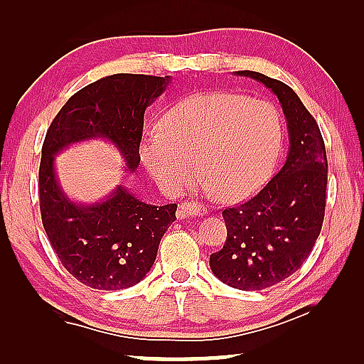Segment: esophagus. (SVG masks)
<instances>
[{"label":"esophagus","mask_w":364,"mask_h":364,"mask_svg":"<svg viewBox=\"0 0 364 364\" xmlns=\"http://www.w3.org/2000/svg\"><path fill=\"white\" fill-rule=\"evenodd\" d=\"M208 209L201 206V204L184 201L180 204V211H178V216L181 219L184 218H196V216H206Z\"/></svg>","instance_id":"34e87169"}]
</instances>
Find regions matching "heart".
<instances>
[{
	"label": "heart",
	"instance_id": "obj_1",
	"mask_svg": "<svg viewBox=\"0 0 364 364\" xmlns=\"http://www.w3.org/2000/svg\"><path fill=\"white\" fill-rule=\"evenodd\" d=\"M282 150V122L274 104L231 92H206L183 100L148 132L140 160L163 191L176 196L194 173L199 188L235 201L267 181Z\"/></svg>",
	"mask_w": 364,
	"mask_h": 364
}]
</instances>
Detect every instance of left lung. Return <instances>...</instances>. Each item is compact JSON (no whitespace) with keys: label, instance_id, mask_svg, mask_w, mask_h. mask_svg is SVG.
<instances>
[{"label":"left lung","instance_id":"1","mask_svg":"<svg viewBox=\"0 0 364 364\" xmlns=\"http://www.w3.org/2000/svg\"><path fill=\"white\" fill-rule=\"evenodd\" d=\"M277 95L289 130L285 165L260 191L223 211L228 237L209 265L223 284L239 290H264L296 272L318 239L325 218L326 163L318 125L299 95L277 79L239 70Z\"/></svg>","mask_w":364,"mask_h":364}]
</instances>
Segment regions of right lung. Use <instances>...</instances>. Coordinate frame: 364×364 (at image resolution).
Here are the masks:
<instances>
[{
	"instance_id": "add662e5",
	"label": "right lung",
	"mask_w": 364,
	"mask_h": 364,
	"mask_svg": "<svg viewBox=\"0 0 364 364\" xmlns=\"http://www.w3.org/2000/svg\"><path fill=\"white\" fill-rule=\"evenodd\" d=\"M170 82V75H107L70 97L46 133L39 166L44 231L60 264L92 289L122 290L140 282L176 219V204H146L124 184L102 201H73L55 175V155L74 143L100 138L117 148L125 170L135 173L143 115Z\"/></svg>"
}]
</instances>
